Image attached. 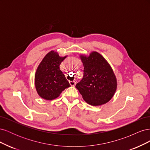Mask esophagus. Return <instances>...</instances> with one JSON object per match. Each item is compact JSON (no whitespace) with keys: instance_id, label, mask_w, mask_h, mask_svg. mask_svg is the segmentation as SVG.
Wrapping results in <instances>:
<instances>
[{"instance_id":"34e87169","label":"esophagus","mask_w":150,"mask_h":150,"mask_svg":"<svg viewBox=\"0 0 150 150\" xmlns=\"http://www.w3.org/2000/svg\"><path fill=\"white\" fill-rule=\"evenodd\" d=\"M69 84L71 86H74L76 85V82H75V81H69Z\"/></svg>"}]
</instances>
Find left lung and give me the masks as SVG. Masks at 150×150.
I'll return each instance as SVG.
<instances>
[{
    "mask_svg": "<svg viewBox=\"0 0 150 150\" xmlns=\"http://www.w3.org/2000/svg\"><path fill=\"white\" fill-rule=\"evenodd\" d=\"M84 66L83 79L76 85L84 100L91 106L110 101L117 89V79L111 66L101 54H79Z\"/></svg>",
    "mask_w": 150,
    "mask_h": 150,
    "instance_id": "left-lung-1",
    "label": "left lung"
}]
</instances>
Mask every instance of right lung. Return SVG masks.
<instances>
[{
  "label": "right lung",
  "mask_w": 150,
  "mask_h": 150,
  "mask_svg": "<svg viewBox=\"0 0 150 150\" xmlns=\"http://www.w3.org/2000/svg\"><path fill=\"white\" fill-rule=\"evenodd\" d=\"M67 56H60L51 51L44 57L36 69L34 83L39 96L46 100H53L71 86L60 69V64Z\"/></svg>",
  "instance_id": "obj_1"
}]
</instances>
